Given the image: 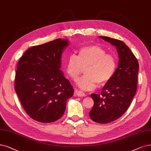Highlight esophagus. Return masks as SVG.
<instances>
[{
    "mask_svg": "<svg viewBox=\"0 0 151 151\" xmlns=\"http://www.w3.org/2000/svg\"><path fill=\"white\" fill-rule=\"evenodd\" d=\"M75 93L78 96H86V94L85 93L81 91V90H78L77 89H75Z\"/></svg>",
    "mask_w": 151,
    "mask_h": 151,
    "instance_id": "1",
    "label": "esophagus"
}]
</instances>
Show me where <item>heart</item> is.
Returning <instances> with one entry per match:
<instances>
[{
	"mask_svg": "<svg viewBox=\"0 0 151 151\" xmlns=\"http://www.w3.org/2000/svg\"><path fill=\"white\" fill-rule=\"evenodd\" d=\"M116 60L111 54H108L98 45L81 47L77 55L71 54L65 65L66 73L70 79L76 80L85 68L84 75L77 82L78 86L84 90H92L96 83L104 85L114 74Z\"/></svg>",
	"mask_w": 151,
	"mask_h": 151,
	"instance_id": "1",
	"label": "heart"
}]
</instances>
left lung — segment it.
Instances as JSON below:
<instances>
[{
    "mask_svg": "<svg viewBox=\"0 0 151 151\" xmlns=\"http://www.w3.org/2000/svg\"><path fill=\"white\" fill-rule=\"evenodd\" d=\"M116 47L118 66L100 94L90 95L94 101L89 116L95 122L104 124L121 117L128 110L136 92L139 63L129 47L121 40L100 37Z\"/></svg>",
    "mask_w": 151,
    "mask_h": 151,
    "instance_id": "1",
    "label": "left lung"
}]
</instances>
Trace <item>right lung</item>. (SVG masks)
<instances>
[{"mask_svg": "<svg viewBox=\"0 0 151 151\" xmlns=\"http://www.w3.org/2000/svg\"><path fill=\"white\" fill-rule=\"evenodd\" d=\"M68 45V40L58 38L32 46L18 63L15 90L24 110L36 121L45 123L59 119L74 94L60 70L62 52Z\"/></svg>", "mask_w": 151, "mask_h": 151, "instance_id": "add662e5", "label": "right lung"}]
</instances>
